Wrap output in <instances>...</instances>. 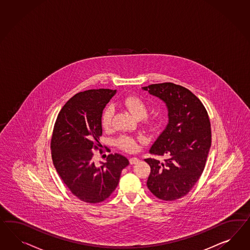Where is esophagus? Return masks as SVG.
I'll list each match as a JSON object with an SVG mask.
<instances>
[{"label":"esophagus","mask_w":250,"mask_h":250,"mask_svg":"<svg viewBox=\"0 0 250 250\" xmlns=\"http://www.w3.org/2000/svg\"><path fill=\"white\" fill-rule=\"evenodd\" d=\"M140 160L138 159V158L136 157H131L129 158V163H130V164H135L139 162Z\"/></svg>","instance_id":"obj_1"}]
</instances>
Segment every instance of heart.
<instances>
[{
  "label": "heart",
  "mask_w": 250,
  "mask_h": 250,
  "mask_svg": "<svg viewBox=\"0 0 250 250\" xmlns=\"http://www.w3.org/2000/svg\"><path fill=\"white\" fill-rule=\"evenodd\" d=\"M122 104L138 119H142L148 113V104L141 97L129 96L122 100ZM113 115L114 107L112 105H107V107L103 109L100 116V122L103 128H108L110 127ZM145 120L149 122L148 118H145ZM117 144L122 150L128 152H135L136 150L139 149L138 141L133 136L122 135L118 138Z\"/></svg>",
  "instance_id": "b5f03b06"
}]
</instances>
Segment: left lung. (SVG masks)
<instances>
[{
    "instance_id": "1",
    "label": "left lung",
    "mask_w": 250,
    "mask_h": 250,
    "mask_svg": "<svg viewBox=\"0 0 250 250\" xmlns=\"http://www.w3.org/2000/svg\"><path fill=\"white\" fill-rule=\"evenodd\" d=\"M143 89L164 100L169 111V123L150 150L168 159L164 163L145 159L150 167L147 186L159 199H180L192 190L205 169L212 137L209 116L201 100L185 86L164 82Z\"/></svg>"
}]
</instances>
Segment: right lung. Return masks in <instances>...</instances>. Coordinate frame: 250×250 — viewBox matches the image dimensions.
<instances>
[{"label": "right lung", "mask_w": 250, "mask_h": 250, "mask_svg": "<svg viewBox=\"0 0 250 250\" xmlns=\"http://www.w3.org/2000/svg\"><path fill=\"white\" fill-rule=\"evenodd\" d=\"M116 90L89 89L73 96L57 115L51 138L53 164L58 175L78 199L98 204L118 186L127 158L107 155L105 163L94 162V150L102 152L100 116Z\"/></svg>", "instance_id": "right-lung-1"}]
</instances>
